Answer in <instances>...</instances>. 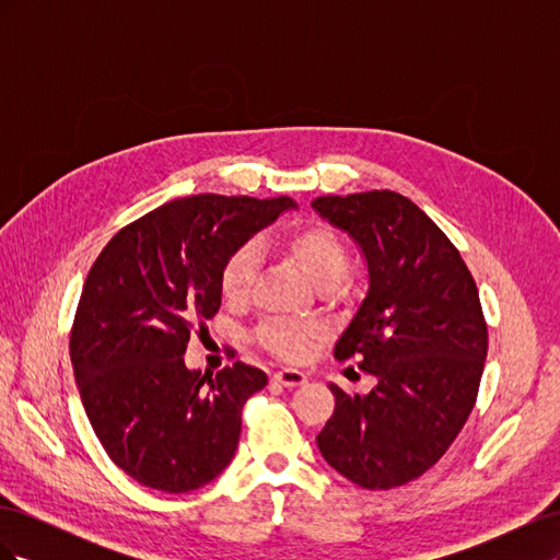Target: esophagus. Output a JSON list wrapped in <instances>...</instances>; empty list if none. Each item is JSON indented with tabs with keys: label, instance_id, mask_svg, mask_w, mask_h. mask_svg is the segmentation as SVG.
Wrapping results in <instances>:
<instances>
[{
	"label": "esophagus",
	"instance_id": "1",
	"mask_svg": "<svg viewBox=\"0 0 560 560\" xmlns=\"http://www.w3.org/2000/svg\"><path fill=\"white\" fill-rule=\"evenodd\" d=\"M273 381L280 383L282 387H296L301 383H306L308 376L303 374V371H299V369H280V371H276V374H273Z\"/></svg>",
	"mask_w": 560,
	"mask_h": 560
}]
</instances>
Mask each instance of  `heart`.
<instances>
[{
	"mask_svg": "<svg viewBox=\"0 0 560 560\" xmlns=\"http://www.w3.org/2000/svg\"><path fill=\"white\" fill-rule=\"evenodd\" d=\"M287 252L303 268L317 287H331L343 278L348 268V249L338 235L327 226H303L287 235ZM259 268V252L252 245L231 254L222 270V294L229 303H243L252 290ZM315 329L294 325V322H268L259 338L261 343L282 360H299L308 352Z\"/></svg>",
	"mask_w": 560,
	"mask_h": 560,
	"instance_id": "b5f03b06",
	"label": "heart"
}]
</instances>
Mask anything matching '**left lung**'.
<instances>
[{"label": "left lung", "instance_id": "left-lung-1", "mask_svg": "<svg viewBox=\"0 0 560 560\" xmlns=\"http://www.w3.org/2000/svg\"><path fill=\"white\" fill-rule=\"evenodd\" d=\"M313 210L346 231L366 264V296L336 341L376 378L336 397L317 434L322 457L369 490L425 474L460 434L477 401L488 329L460 252L416 202L395 191L319 196Z\"/></svg>", "mask_w": 560, "mask_h": 560}]
</instances>
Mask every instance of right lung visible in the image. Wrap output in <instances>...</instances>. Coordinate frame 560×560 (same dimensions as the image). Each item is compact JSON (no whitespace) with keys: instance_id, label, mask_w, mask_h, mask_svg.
Segmentation results:
<instances>
[{"instance_id":"obj_1","label":"right lung","mask_w":560,"mask_h":560,"mask_svg":"<svg viewBox=\"0 0 560 560\" xmlns=\"http://www.w3.org/2000/svg\"><path fill=\"white\" fill-rule=\"evenodd\" d=\"M287 210H296L287 196L177 198L118 231L95 259L70 338L74 378L100 444L138 483L189 493L233 460L243 404L268 376L235 362L206 378L184 352L222 306L231 254Z\"/></svg>"}]
</instances>
